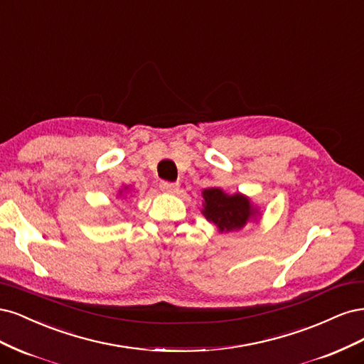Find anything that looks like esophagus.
Listing matches in <instances>:
<instances>
[{
    "label": "esophagus",
    "instance_id": "34e87169",
    "mask_svg": "<svg viewBox=\"0 0 364 364\" xmlns=\"http://www.w3.org/2000/svg\"><path fill=\"white\" fill-rule=\"evenodd\" d=\"M160 189L166 193H175L180 189L178 183H169V181H161L160 183Z\"/></svg>",
    "mask_w": 364,
    "mask_h": 364
}]
</instances>
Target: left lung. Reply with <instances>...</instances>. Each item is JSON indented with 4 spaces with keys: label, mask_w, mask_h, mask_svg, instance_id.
I'll use <instances>...</instances> for the list:
<instances>
[{
    "label": "left lung",
    "mask_w": 364,
    "mask_h": 364,
    "mask_svg": "<svg viewBox=\"0 0 364 364\" xmlns=\"http://www.w3.org/2000/svg\"><path fill=\"white\" fill-rule=\"evenodd\" d=\"M201 213L219 232L240 231L251 222H259L260 208L252 204L251 198L240 192L227 193L220 187H208L203 191Z\"/></svg>",
    "instance_id": "8db88e82"
}]
</instances>
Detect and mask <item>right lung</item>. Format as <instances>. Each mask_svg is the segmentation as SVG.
<instances>
[{"mask_svg":"<svg viewBox=\"0 0 364 364\" xmlns=\"http://www.w3.org/2000/svg\"><path fill=\"white\" fill-rule=\"evenodd\" d=\"M128 191H130V186H124V189H121L119 191V193H118V196H124Z\"/></svg>","mask_w":364,"mask_h":364,"instance_id":"right-lung-1","label":"right lung"}]
</instances>
